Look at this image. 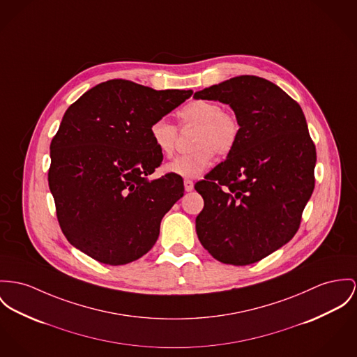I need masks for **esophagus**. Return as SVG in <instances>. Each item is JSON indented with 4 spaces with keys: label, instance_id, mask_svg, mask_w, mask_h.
Listing matches in <instances>:
<instances>
[{
    "label": "esophagus",
    "instance_id": "obj_1",
    "mask_svg": "<svg viewBox=\"0 0 357 357\" xmlns=\"http://www.w3.org/2000/svg\"><path fill=\"white\" fill-rule=\"evenodd\" d=\"M183 185H185V190H186V192H192V188H194L192 181H190V179H185Z\"/></svg>",
    "mask_w": 357,
    "mask_h": 357
}]
</instances>
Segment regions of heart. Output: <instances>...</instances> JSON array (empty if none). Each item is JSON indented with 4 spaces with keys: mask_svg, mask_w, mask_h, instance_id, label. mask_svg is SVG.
<instances>
[{
    "mask_svg": "<svg viewBox=\"0 0 357 357\" xmlns=\"http://www.w3.org/2000/svg\"><path fill=\"white\" fill-rule=\"evenodd\" d=\"M181 128H195L192 152L174 159L165 165L169 174L182 178H198L212 165L215 153H229L241 135V123L235 114L222 110L220 105L209 100H192L176 112ZM153 146L165 158H171L176 148L178 129L165 118H159L149 126Z\"/></svg>",
    "mask_w": 357,
    "mask_h": 357,
    "instance_id": "heart-1",
    "label": "heart"
}]
</instances>
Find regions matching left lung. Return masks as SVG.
I'll list each match as a JSON object with an SVG mask.
<instances>
[{
    "instance_id": "obj_1",
    "label": "left lung",
    "mask_w": 357,
    "mask_h": 357,
    "mask_svg": "<svg viewBox=\"0 0 357 357\" xmlns=\"http://www.w3.org/2000/svg\"><path fill=\"white\" fill-rule=\"evenodd\" d=\"M229 105L241 135L227 159L194 189L201 245L222 264L245 266L288 243L315 186L317 151L302 107L280 86L238 76L194 93Z\"/></svg>"
}]
</instances>
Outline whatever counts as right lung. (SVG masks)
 <instances>
[{"instance_id": "add662e5", "label": "right lung", "mask_w": 357, "mask_h": 357, "mask_svg": "<svg viewBox=\"0 0 357 357\" xmlns=\"http://www.w3.org/2000/svg\"><path fill=\"white\" fill-rule=\"evenodd\" d=\"M192 95L114 79L69 106L50 144L49 188L72 246L116 266L156 243L162 219L185 186L169 172L149 179L163 162L149 126Z\"/></svg>"}]
</instances>
